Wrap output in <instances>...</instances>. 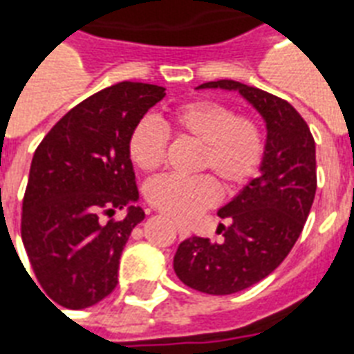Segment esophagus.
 Wrapping results in <instances>:
<instances>
[{
    "label": "esophagus",
    "mask_w": 354,
    "mask_h": 354,
    "mask_svg": "<svg viewBox=\"0 0 354 354\" xmlns=\"http://www.w3.org/2000/svg\"><path fill=\"white\" fill-rule=\"evenodd\" d=\"M176 232H178V236L182 237V239H187V237L191 236V230H189L187 226H183V225H176Z\"/></svg>",
    "instance_id": "1"
}]
</instances>
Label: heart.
Instances as JSON below:
<instances>
[{
  "label": "heart",
  "mask_w": 354,
  "mask_h": 354,
  "mask_svg": "<svg viewBox=\"0 0 354 354\" xmlns=\"http://www.w3.org/2000/svg\"><path fill=\"white\" fill-rule=\"evenodd\" d=\"M178 137L198 145L193 171L207 172L225 189L241 187L260 169L263 135L254 120L236 117L230 107L212 100H195L171 113ZM129 158L141 171L161 167L167 133L152 118L137 124L129 135ZM207 176L156 178L147 185V198L159 213L178 223H189L217 201V187Z\"/></svg>",
  "instance_id": "heart-1"
}]
</instances>
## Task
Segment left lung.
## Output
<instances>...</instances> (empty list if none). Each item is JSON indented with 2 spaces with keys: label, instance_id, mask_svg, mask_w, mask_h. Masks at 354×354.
Instances as JSON below:
<instances>
[{
  "label": "left lung",
  "instance_id": "1",
  "mask_svg": "<svg viewBox=\"0 0 354 354\" xmlns=\"http://www.w3.org/2000/svg\"><path fill=\"white\" fill-rule=\"evenodd\" d=\"M196 88L237 93L260 113L266 147L260 174L221 207L225 239L193 236L180 243L174 273L183 284L209 295H230L271 274L290 254L314 204L315 142L308 124L286 100L232 80Z\"/></svg>",
  "mask_w": 354,
  "mask_h": 354
}]
</instances>
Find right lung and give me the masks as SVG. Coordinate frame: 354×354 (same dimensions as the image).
Segmentation results:
<instances>
[{
    "label": "right lung",
    "instance_id": "right-lung-1",
    "mask_svg": "<svg viewBox=\"0 0 354 354\" xmlns=\"http://www.w3.org/2000/svg\"><path fill=\"white\" fill-rule=\"evenodd\" d=\"M163 98L165 87L150 83L111 85L70 109L35 152L21 241L46 295L64 308H88L117 288L120 254L145 219L129 135ZM117 209L124 220L103 219Z\"/></svg>",
    "mask_w": 354,
    "mask_h": 354
}]
</instances>
